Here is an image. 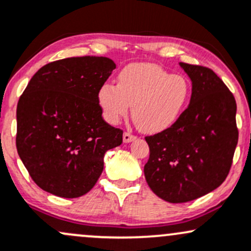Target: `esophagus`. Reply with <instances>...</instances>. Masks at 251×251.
Listing matches in <instances>:
<instances>
[{
    "label": "esophagus",
    "mask_w": 251,
    "mask_h": 251,
    "mask_svg": "<svg viewBox=\"0 0 251 251\" xmlns=\"http://www.w3.org/2000/svg\"><path fill=\"white\" fill-rule=\"evenodd\" d=\"M136 138H137V136L132 134L131 132H125V133H124V137H123L124 142H125V143H130V142H132V140H134Z\"/></svg>",
    "instance_id": "1"
}]
</instances>
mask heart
Returning a JSON list of instances; mask_svg holds the SVG:
<instances>
[{
    "mask_svg": "<svg viewBox=\"0 0 251 251\" xmlns=\"http://www.w3.org/2000/svg\"><path fill=\"white\" fill-rule=\"evenodd\" d=\"M191 85L186 77L170 75L153 64H132L120 71L117 85L103 83L98 90V103L107 123L118 124L128 113L144 132L170 127L182 113Z\"/></svg>",
    "mask_w": 251,
    "mask_h": 251,
    "instance_id": "b5f03b06",
    "label": "heart"
}]
</instances>
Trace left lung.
I'll list each match as a JSON object with an SVG mask.
<instances>
[{
    "label": "left lung",
    "instance_id": "left-lung-1",
    "mask_svg": "<svg viewBox=\"0 0 251 251\" xmlns=\"http://www.w3.org/2000/svg\"><path fill=\"white\" fill-rule=\"evenodd\" d=\"M180 65L192 81L188 107L170 127L145 137L147 182L173 203L192 201L224 182L238 142L232 93L211 69Z\"/></svg>",
    "mask_w": 251,
    "mask_h": 251
}]
</instances>
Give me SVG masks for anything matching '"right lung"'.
I'll return each instance as SVG.
<instances>
[{"label": "right lung", "mask_w": 251, "mask_h": 251, "mask_svg": "<svg viewBox=\"0 0 251 251\" xmlns=\"http://www.w3.org/2000/svg\"><path fill=\"white\" fill-rule=\"evenodd\" d=\"M115 69L107 57H71L49 63L32 77L16 108V149L32 180L62 198L95 186L106 151L123 143L107 124L99 88Z\"/></svg>", "instance_id": "right-lung-1"}]
</instances>
